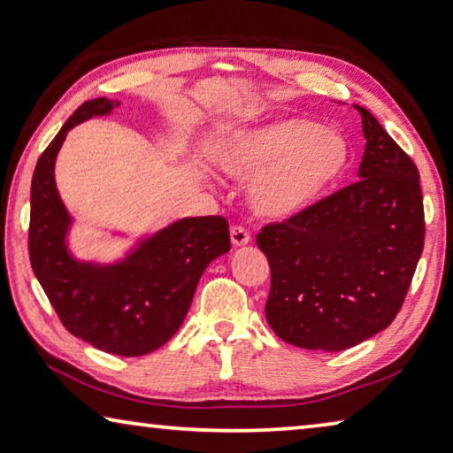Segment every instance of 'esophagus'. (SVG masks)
<instances>
[{"label": "esophagus", "mask_w": 453, "mask_h": 453, "mask_svg": "<svg viewBox=\"0 0 453 453\" xmlns=\"http://www.w3.org/2000/svg\"><path fill=\"white\" fill-rule=\"evenodd\" d=\"M229 237H232L234 248H243V245H248L250 240H251V235H250L248 229L242 227V226H234L232 232H229Z\"/></svg>", "instance_id": "1"}]
</instances>
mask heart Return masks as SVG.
Masks as SVG:
<instances>
[{"instance_id": "b5f03b06", "label": "heart", "mask_w": 453, "mask_h": 453, "mask_svg": "<svg viewBox=\"0 0 453 453\" xmlns=\"http://www.w3.org/2000/svg\"><path fill=\"white\" fill-rule=\"evenodd\" d=\"M213 159L232 178H254L251 210L281 221L308 211L335 188L348 170L349 148L335 129L286 118L226 137Z\"/></svg>"}]
</instances>
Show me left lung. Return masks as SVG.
I'll use <instances>...</instances> for the list:
<instances>
[{
    "mask_svg": "<svg viewBox=\"0 0 453 453\" xmlns=\"http://www.w3.org/2000/svg\"><path fill=\"white\" fill-rule=\"evenodd\" d=\"M359 181L272 224L257 245L272 270L267 324L283 342L332 354L392 324L424 250L419 172L370 111Z\"/></svg>",
    "mask_w": 453,
    "mask_h": 453,
    "instance_id": "obj_1",
    "label": "left lung"
}]
</instances>
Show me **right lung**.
Wrapping results in <instances>:
<instances>
[{
    "instance_id": "add662e5",
    "label": "right lung",
    "mask_w": 453,
    "mask_h": 453,
    "mask_svg": "<svg viewBox=\"0 0 453 453\" xmlns=\"http://www.w3.org/2000/svg\"><path fill=\"white\" fill-rule=\"evenodd\" d=\"M118 107L121 102L107 97L81 104L37 159L29 259L67 332L107 354L135 357L162 348L178 332L205 267L227 254L232 243L227 221L205 216L180 218L137 237L124 257L113 262L73 254L70 234L75 219L58 191V153L70 129L111 116Z\"/></svg>"
}]
</instances>
